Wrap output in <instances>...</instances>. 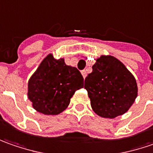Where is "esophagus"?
I'll use <instances>...</instances> for the list:
<instances>
[{
    "instance_id": "34e87169",
    "label": "esophagus",
    "mask_w": 153,
    "mask_h": 153,
    "mask_svg": "<svg viewBox=\"0 0 153 153\" xmlns=\"http://www.w3.org/2000/svg\"><path fill=\"white\" fill-rule=\"evenodd\" d=\"M81 74H82V75H83V77H84V79H85V77H86V71L85 70H82L81 71Z\"/></svg>"
}]
</instances>
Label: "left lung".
<instances>
[{"instance_id":"obj_1","label":"left lung","mask_w":153,"mask_h":153,"mask_svg":"<svg viewBox=\"0 0 153 153\" xmlns=\"http://www.w3.org/2000/svg\"><path fill=\"white\" fill-rule=\"evenodd\" d=\"M92 110L98 116L114 119L128 112L138 95L134 75L120 61L110 55L97 58L85 80Z\"/></svg>"}]
</instances>
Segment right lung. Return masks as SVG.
Segmentation results:
<instances>
[{
	"instance_id": "add662e5",
	"label": "right lung",
	"mask_w": 153,
	"mask_h": 153,
	"mask_svg": "<svg viewBox=\"0 0 153 153\" xmlns=\"http://www.w3.org/2000/svg\"><path fill=\"white\" fill-rule=\"evenodd\" d=\"M84 86V78L76 68L67 65L64 58L48 54L28 82V98L32 107L45 115H57L70 103L76 91Z\"/></svg>"
}]
</instances>
